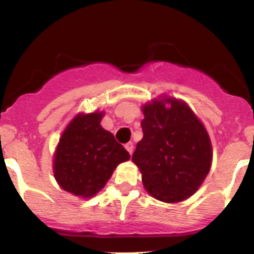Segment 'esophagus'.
Here are the masks:
<instances>
[{"instance_id":"obj_1","label":"esophagus","mask_w":254,"mask_h":254,"mask_svg":"<svg viewBox=\"0 0 254 254\" xmlns=\"http://www.w3.org/2000/svg\"><path fill=\"white\" fill-rule=\"evenodd\" d=\"M125 148H127V152H129V154L131 155V154H132V150H133V144H132V142H127V143L125 144Z\"/></svg>"}]
</instances>
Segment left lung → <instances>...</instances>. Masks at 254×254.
Segmentation results:
<instances>
[{
	"instance_id": "8db88e82",
	"label": "left lung",
	"mask_w": 254,
	"mask_h": 254,
	"mask_svg": "<svg viewBox=\"0 0 254 254\" xmlns=\"http://www.w3.org/2000/svg\"><path fill=\"white\" fill-rule=\"evenodd\" d=\"M143 137L132 161L144 188L164 202H180L199 189L212 163V146L202 123L186 102L161 96L142 107Z\"/></svg>"
}]
</instances>
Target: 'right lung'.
<instances>
[{
  "label": "right lung",
  "mask_w": 254,
  "mask_h": 254,
  "mask_svg": "<svg viewBox=\"0 0 254 254\" xmlns=\"http://www.w3.org/2000/svg\"><path fill=\"white\" fill-rule=\"evenodd\" d=\"M104 112L79 113L61 135L54 154V177L64 190L93 197L114 169L130 159L127 150L100 125Z\"/></svg>",
  "instance_id": "right-lung-1"
}]
</instances>
